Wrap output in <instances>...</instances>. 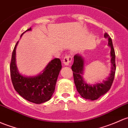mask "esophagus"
Returning <instances> with one entry per match:
<instances>
[{"label":"esophagus","instance_id":"1","mask_svg":"<svg viewBox=\"0 0 128 128\" xmlns=\"http://www.w3.org/2000/svg\"><path fill=\"white\" fill-rule=\"evenodd\" d=\"M71 61H72V57H71L70 55L66 56L64 60H63V62H64V64L65 66H69Z\"/></svg>","mask_w":128,"mask_h":128}]
</instances>
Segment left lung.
<instances>
[{
  "instance_id": "8db88e82",
  "label": "left lung",
  "mask_w": 128,
  "mask_h": 128,
  "mask_svg": "<svg viewBox=\"0 0 128 128\" xmlns=\"http://www.w3.org/2000/svg\"><path fill=\"white\" fill-rule=\"evenodd\" d=\"M104 37L108 39V45L110 47V63L111 70L109 76L102 82L95 84H88L84 80L83 75L84 74V58L80 54H76L74 57V60L72 66L74 79L76 90L82 98L91 100H94L103 96L110 90L115 76L116 66H115V53L113 46L112 41L109 35L104 34Z\"/></svg>"
}]
</instances>
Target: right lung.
Here are the masks:
<instances>
[{
    "label": "right lung",
    "instance_id": "1",
    "mask_svg": "<svg viewBox=\"0 0 128 128\" xmlns=\"http://www.w3.org/2000/svg\"><path fill=\"white\" fill-rule=\"evenodd\" d=\"M29 30H31V28L24 32ZM18 42L12 53L10 67L13 87L20 96L28 101L37 104L45 102L52 98L54 92L58 77L62 68L60 60L59 58L52 60L42 73L35 76L21 74L16 64V48Z\"/></svg>",
    "mask_w": 128,
    "mask_h": 128
}]
</instances>
